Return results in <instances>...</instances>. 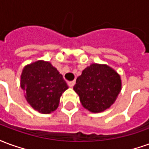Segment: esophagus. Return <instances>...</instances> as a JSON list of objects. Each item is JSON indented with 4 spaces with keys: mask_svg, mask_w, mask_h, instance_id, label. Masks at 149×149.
<instances>
[{
    "mask_svg": "<svg viewBox=\"0 0 149 149\" xmlns=\"http://www.w3.org/2000/svg\"><path fill=\"white\" fill-rule=\"evenodd\" d=\"M75 83H76V81H69V82L68 83V86H69V87H73V86H74Z\"/></svg>",
    "mask_w": 149,
    "mask_h": 149,
    "instance_id": "34e87169",
    "label": "esophagus"
}]
</instances>
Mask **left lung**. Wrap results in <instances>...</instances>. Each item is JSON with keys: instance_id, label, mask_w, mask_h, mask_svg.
I'll use <instances>...</instances> for the list:
<instances>
[{"instance_id": "8db88e82", "label": "left lung", "mask_w": 149, "mask_h": 149, "mask_svg": "<svg viewBox=\"0 0 149 149\" xmlns=\"http://www.w3.org/2000/svg\"><path fill=\"white\" fill-rule=\"evenodd\" d=\"M121 79L117 72L107 65L93 63L77 78L73 89L82 106L91 112L109 109L121 90Z\"/></svg>"}]
</instances>
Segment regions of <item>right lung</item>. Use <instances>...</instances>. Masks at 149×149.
Instances as JSON below:
<instances>
[{
	"instance_id": "add662e5",
	"label": "right lung",
	"mask_w": 149,
	"mask_h": 149,
	"mask_svg": "<svg viewBox=\"0 0 149 149\" xmlns=\"http://www.w3.org/2000/svg\"><path fill=\"white\" fill-rule=\"evenodd\" d=\"M21 87L28 103L43 114L54 112L62 93L68 88L58 70L49 61L42 60L24 66L21 75Z\"/></svg>"
}]
</instances>
